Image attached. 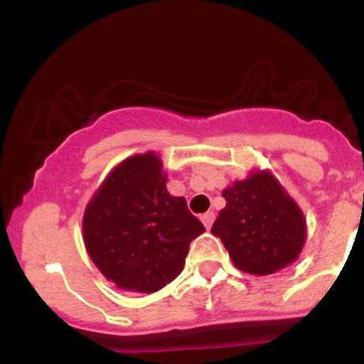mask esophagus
Segmentation results:
<instances>
[{
	"mask_svg": "<svg viewBox=\"0 0 364 364\" xmlns=\"http://www.w3.org/2000/svg\"><path fill=\"white\" fill-rule=\"evenodd\" d=\"M200 219H202V223H203V225H205L207 229H210V225H212V223H214V219H215V214L212 210H208L202 217H200Z\"/></svg>",
	"mask_w": 364,
	"mask_h": 364,
	"instance_id": "esophagus-1",
	"label": "esophagus"
}]
</instances>
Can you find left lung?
I'll return each mask as SVG.
<instances>
[{
	"instance_id": "1",
	"label": "left lung",
	"mask_w": 364,
	"mask_h": 364,
	"mask_svg": "<svg viewBox=\"0 0 364 364\" xmlns=\"http://www.w3.org/2000/svg\"><path fill=\"white\" fill-rule=\"evenodd\" d=\"M225 207L212 225L240 270L269 275L301 253L306 220L270 171H255L223 191Z\"/></svg>"
}]
</instances>
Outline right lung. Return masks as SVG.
<instances>
[{"label":"right lung","instance_id":"add662e5","mask_svg":"<svg viewBox=\"0 0 364 364\" xmlns=\"http://www.w3.org/2000/svg\"><path fill=\"white\" fill-rule=\"evenodd\" d=\"M157 154L124 159L83 214L92 262L119 289L156 292L181 274L190 243L205 231L183 196L169 195Z\"/></svg>","mask_w":364,"mask_h":364}]
</instances>
